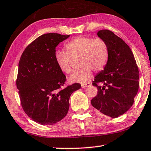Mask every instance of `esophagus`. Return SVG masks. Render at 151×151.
<instances>
[{"instance_id": "esophagus-1", "label": "esophagus", "mask_w": 151, "mask_h": 151, "mask_svg": "<svg viewBox=\"0 0 151 151\" xmlns=\"http://www.w3.org/2000/svg\"><path fill=\"white\" fill-rule=\"evenodd\" d=\"M90 86V83H82L81 84V88H87L88 86Z\"/></svg>"}]
</instances>
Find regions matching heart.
<instances>
[{
    "label": "heart",
    "mask_w": 151,
    "mask_h": 151,
    "mask_svg": "<svg viewBox=\"0 0 151 151\" xmlns=\"http://www.w3.org/2000/svg\"><path fill=\"white\" fill-rule=\"evenodd\" d=\"M63 51H57L55 60L63 73L71 71V61L80 56V70L74 71L69 76L71 83H83L92 77L93 70L101 71L107 64L109 50L104 40L101 38L93 39L90 37L78 36L65 44Z\"/></svg>",
    "instance_id": "b5f03b06"
}]
</instances>
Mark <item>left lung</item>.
<instances>
[{
  "label": "left lung",
  "mask_w": 151,
  "mask_h": 151,
  "mask_svg": "<svg viewBox=\"0 0 151 151\" xmlns=\"http://www.w3.org/2000/svg\"><path fill=\"white\" fill-rule=\"evenodd\" d=\"M97 35L107 44L109 57L93 81L98 93L91 104L104 115L117 118L134 103L139 87V71L131 49L122 39L108 29L99 31Z\"/></svg>",
  "instance_id": "8db88e82"
}]
</instances>
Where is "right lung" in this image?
Returning <instances> with one entry per match:
<instances>
[{
	"mask_svg": "<svg viewBox=\"0 0 151 151\" xmlns=\"http://www.w3.org/2000/svg\"><path fill=\"white\" fill-rule=\"evenodd\" d=\"M70 37L42 35L27 47L20 59L17 87L27 116L42 125L58 122L68 112L70 97L81 88L76 83L62 88L66 77L55 60L56 47Z\"/></svg>",
	"mask_w": 151,
	"mask_h": 151,
	"instance_id": "obj_1",
	"label": "right lung"
}]
</instances>
